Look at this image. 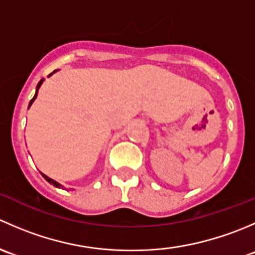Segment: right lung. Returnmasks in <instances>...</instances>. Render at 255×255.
Returning a JSON list of instances; mask_svg holds the SVG:
<instances>
[{
	"mask_svg": "<svg viewBox=\"0 0 255 255\" xmlns=\"http://www.w3.org/2000/svg\"><path fill=\"white\" fill-rule=\"evenodd\" d=\"M55 71H56V70H55ZM55 71H53V73H51V74H49V76H50V75H53V74H54V73H55ZM43 81H44V79H42V80H40V81H39V82H38V85H37V90H35V95H34V97H33V99H32V100H30V102H29V106H28V109H29V107H30V105H32V104H33V102H34V100H35V99H37V95H38V90H39L40 85H42V84H43ZM42 175H43V177H44V179H45V180H47V181L49 182V184L54 185V186H55V187H61V185H60V184H59V182H56V181H55V180L50 179V177H48L47 175H44V174H42Z\"/></svg>",
	"mask_w": 255,
	"mask_h": 255,
	"instance_id": "add662e5",
	"label": "right lung"
}]
</instances>
